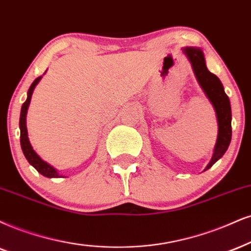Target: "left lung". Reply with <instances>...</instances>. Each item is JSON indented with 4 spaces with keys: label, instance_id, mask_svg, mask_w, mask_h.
<instances>
[{
    "label": "left lung",
    "instance_id": "left-lung-1",
    "mask_svg": "<svg viewBox=\"0 0 251 251\" xmlns=\"http://www.w3.org/2000/svg\"><path fill=\"white\" fill-rule=\"evenodd\" d=\"M188 60L191 61L192 69L196 74L198 82L206 93L207 98L212 102L216 113V119H218L219 125V134L218 140L214 148V153L209 162L208 165L206 166V170L212 168L213 164L216 160H219L224 156L228 147L230 144L231 140V109L229 98L225 93L224 86L220 81V79L209 72L207 69L205 58H203L202 51L199 49H185Z\"/></svg>",
    "mask_w": 251,
    "mask_h": 251
}]
</instances>
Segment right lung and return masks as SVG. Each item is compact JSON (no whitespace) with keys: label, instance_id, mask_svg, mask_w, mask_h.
I'll use <instances>...</instances> for the list:
<instances>
[{"label":"right lung","instance_id":"1","mask_svg":"<svg viewBox=\"0 0 251 251\" xmlns=\"http://www.w3.org/2000/svg\"><path fill=\"white\" fill-rule=\"evenodd\" d=\"M42 79V75L38 76L35 81L32 82V85L30 86L29 91H27V98L26 101L22 104V109H21V117H20V129H21V147H22V151H23L24 156L27 159L31 165L35 168L37 171H38L40 175H43L44 177L48 178H60L61 176L57 172L53 166H51L50 164H48L44 162L40 157L35 152V150L32 149L31 147L29 138H27V130H26V111H27V107L30 104V100L31 97H32V92L35 89L36 85L39 82V80Z\"/></svg>","mask_w":251,"mask_h":251}]
</instances>
